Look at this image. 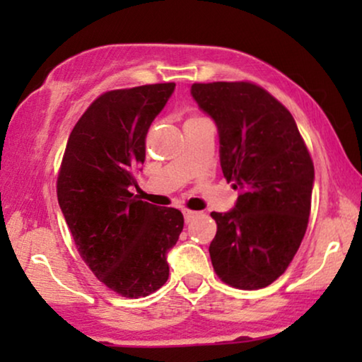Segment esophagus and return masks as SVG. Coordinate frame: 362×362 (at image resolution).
<instances>
[{"label":"esophagus","instance_id":"esophagus-1","mask_svg":"<svg viewBox=\"0 0 362 362\" xmlns=\"http://www.w3.org/2000/svg\"><path fill=\"white\" fill-rule=\"evenodd\" d=\"M182 214H185V221H186V222H191L192 219H194V217L199 216V212H196V211H189V209H185V211H182Z\"/></svg>","mask_w":362,"mask_h":362}]
</instances>
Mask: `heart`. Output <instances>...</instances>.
I'll list each match as a JSON object with an SVG mask.
<instances>
[{
  "label": "heart",
  "instance_id": "1",
  "mask_svg": "<svg viewBox=\"0 0 362 362\" xmlns=\"http://www.w3.org/2000/svg\"><path fill=\"white\" fill-rule=\"evenodd\" d=\"M191 120H196V118H191Z\"/></svg>",
  "mask_w": 362,
  "mask_h": 362
}]
</instances>
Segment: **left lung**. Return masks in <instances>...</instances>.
<instances>
[{"mask_svg": "<svg viewBox=\"0 0 362 362\" xmlns=\"http://www.w3.org/2000/svg\"><path fill=\"white\" fill-rule=\"evenodd\" d=\"M191 95L214 120L222 173L240 192L234 209L211 214L217 224L212 267L227 285L264 288L303 240L313 161L291 113L255 83H194Z\"/></svg>", "mask_w": 362, "mask_h": 362, "instance_id": "8db88e82", "label": "left lung"}]
</instances>
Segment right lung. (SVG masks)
I'll list each match as a JSON object with an SVG mask.
<instances>
[{"mask_svg": "<svg viewBox=\"0 0 362 362\" xmlns=\"http://www.w3.org/2000/svg\"><path fill=\"white\" fill-rule=\"evenodd\" d=\"M176 83L103 93L67 140L57 199L77 250L102 284L127 298L161 288L168 252L185 226L181 211L156 207L130 192L145 161L148 128Z\"/></svg>", "mask_w": 362, "mask_h": 362, "instance_id": "1", "label": "right lung"}]
</instances>
